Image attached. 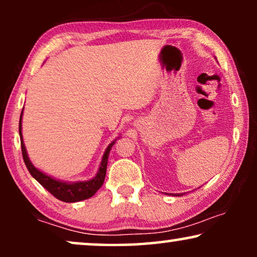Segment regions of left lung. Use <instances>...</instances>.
Returning a JSON list of instances; mask_svg holds the SVG:
<instances>
[{"instance_id": "1", "label": "left lung", "mask_w": 257, "mask_h": 257, "mask_svg": "<svg viewBox=\"0 0 257 257\" xmlns=\"http://www.w3.org/2000/svg\"><path fill=\"white\" fill-rule=\"evenodd\" d=\"M216 59V58H215ZM184 193H178V194H172V195H175V196H181Z\"/></svg>"}]
</instances>
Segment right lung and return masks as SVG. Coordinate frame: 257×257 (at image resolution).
<instances>
[{"mask_svg":"<svg viewBox=\"0 0 257 257\" xmlns=\"http://www.w3.org/2000/svg\"><path fill=\"white\" fill-rule=\"evenodd\" d=\"M22 115L23 110L21 112L20 117V125H19V132H20V139H21V149H22L23 154V160L24 164L29 171V173L33 175V178L40 182L43 187L51 193L55 198L64 202H78L82 200H86L96 194V192L101 187V185L104 184L105 175H106V167H107V160L108 156H110V151L112 146L114 145L117 139L120 138V136L117 137V139H114L111 144H108V146L105 150V152L101 157L99 168H98L96 175L93 178L89 179V180L84 181H63L59 179H56L51 175H49L41 170H38L37 167H35L33 163H31L29 157H28V152L23 142V136H22Z\"/></svg>","mask_w":257,"mask_h":257,"instance_id":"right-lung-1","label":"right lung"}]
</instances>
